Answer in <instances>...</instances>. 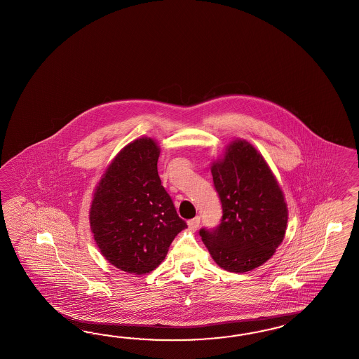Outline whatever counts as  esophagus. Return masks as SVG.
<instances>
[{"instance_id":"1","label":"esophagus","mask_w":359,"mask_h":359,"mask_svg":"<svg viewBox=\"0 0 359 359\" xmlns=\"http://www.w3.org/2000/svg\"><path fill=\"white\" fill-rule=\"evenodd\" d=\"M200 222H201V218H200V217H196V218L191 219V220L188 222V228H189L191 231H196L197 228L200 227Z\"/></svg>"}]
</instances>
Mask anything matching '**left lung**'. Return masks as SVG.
<instances>
[{
	"instance_id": "1",
	"label": "left lung",
	"mask_w": 359,
	"mask_h": 359,
	"mask_svg": "<svg viewBox=\"0 0 359 359\" xmlns=\"http://www.w3.org/2000/svg\"><path fill=\"white\" fill-rule=\"evenodd\" d=\"M223 208L222 223L200 235L214 262L229 272L252 271L276 252L287 231L288 208L270 166L250 142L231 141L211 162Z\"/></svg>"
}]
</instances>
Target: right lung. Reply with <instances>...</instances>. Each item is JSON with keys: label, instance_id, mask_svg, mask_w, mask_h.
<instances>
[{"label": "right lung", "instance_id": "obj_1", "mask_svg": "<svg viewBox=\"0 0 359 359\" xmlns=\"http://www.w3.org/2000/svg\"><path fill=\"white\" fill-rule=\"evenodd\" d=\"M161 148L142 136L107 165L89 209L93 238L106 261L127 273H148L187 228L158 175Z\"/></svg>", "mask_w": 359, "mask_h": 359}]
</instances>
